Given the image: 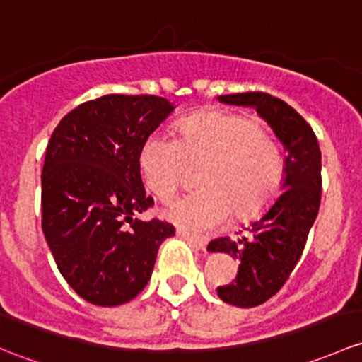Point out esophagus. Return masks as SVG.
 Masks as SVG:
<instances>
[{"mask_svg":"<svg viewBox=\"0 0 362 362\" xmlns=\"http://www.w3.org/2000/svg\"><path fill=\"white\" fill-rule=\"evenodd\" d=\"M177 235H178V238L185 239V241H187L189 245H192L194 248H197V250H204V248H206V241H204V239L196 238V235L189 234V232H185L184 229H177Z\"/></svg>","mask_w":362,"mask_h":362,"instance_id":"esophagus-1","label":"esophagus"}]
</instances>
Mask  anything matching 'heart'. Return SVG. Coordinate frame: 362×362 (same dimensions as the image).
Instances as JSON below:
<instances>
[{
  "label": "heart",
  "mask_w": 362,
  "mask_h": 362,
  "mask_svg": "<svg viewBox=\"0 0 362 362\" xmlns=\"http://www.w3.org/2000/svg\"><path fill=\"white\" fill-rule=\"evenodd\" d=\"M204 165V189L171 201L163 215L189 232H210L234 213L245 220L267 206L284 178L279 144L253 117L206 112L182 123L178 140L152 133L140 151L147 189L166 201L185 184L191 166Z\"/></svg>",
  "instance_id": "1"
}]
</instances>
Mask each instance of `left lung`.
Masks as SVG:
<instances>
[{
    "instance_id": "obj_1",
    "label": "left lung",
    "mask_w": 362,
    "mask_h": 362,
    "mask_svg": "<svg viewBox=\"0 0 362 362\" xmlns=\"http://www.w3.org/2000/svg\"><path fill=\"white\" fill-rule=\"evenodd\" d=\"M216 98L255 109L286 151L283 192L238 239L218 238L208 245L210 253H226L239 264L235 279L218 288L220 300L248 309L276 295L302 257L321 203V151L307 121L281 98L262 91Z\"/></svg>"
}]
</instances>
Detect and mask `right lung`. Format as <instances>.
I'll return each instance as SVG.
<instances>
[{
    "label": "right lung",
    "instance_id": "add662e5",
    "mask_svg": "<svg viewBox=\"0 0 362 362\" xmlns=\"http://www.w3.org/2000/svg\"><path fill=\"white\" fill-rule=\"evenodd\" d=\"M175 105L154 95H105L71 111L48 142L41 175L45 239L64 279L86 302L116 307L149 283L158 250L175 235L140 177L144 142Z\"/></svg>",
    "mask_w": 362,
    "mask_h": 362
}]
</instances>
